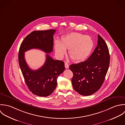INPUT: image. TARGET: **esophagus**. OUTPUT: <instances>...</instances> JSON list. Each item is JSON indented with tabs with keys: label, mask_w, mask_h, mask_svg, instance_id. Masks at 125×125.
<instances>
[{
	"label": "esophagus",
	"mask_w": 125,
	"mask_h": 125,
	"mask_svg": "<svg viewBox=\"0 0 125 125\" xmlns=\"http://www.w3.org/2000/svg\"><path fill=\"white\" fill-rule=\"evenodd\" d=\"M65 67L66 69H68L69 68V64L68 63H65Z\"/></svg>",
	"instance_id": "esophagus-1"
}]
</instances>
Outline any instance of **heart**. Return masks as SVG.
Segmentation results:
<instances>
[{
  "label": "heart",
  "mask_w": 125,
  "mask_h": 125,
  "mask_svg": "<svg viewBox=\"0 0 125 125\" xmlns=\"http://www.w3.org/2000/svg\"><path fill=\"white\" fill-rule=\"evenodd\" d=\"M94 47V42L90 37L79 33H72L63 36L61 43L55 42V51L59 57H63L69 50L70 58L76 62L85 60L89 56Z\"/></svg>",
  "instance_id": "heart-1"
}]
</instances>
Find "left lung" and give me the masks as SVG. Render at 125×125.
Wrapping results in <instances>:
<instances>
[{"label": "left lung", "instance_id": "left-lung-1", "mask_svg": "<svg viewBox=\"0 0 125 125\" xmlns=\"http://www.w3.org/2000/svg\"><path fill=\"white\" fill-rule=\"evenodd\" d=\"M110 60L108 46L98 35V45L90 57L69 67L73 74L72 82L75 91L81 95L89 96L99 90L104 81Z\"/></svg>", "mask_w": 125, "mask_h": 125}]
</instances>
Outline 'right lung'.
I'll use <instances>...</instances> for the list:
<instances>
[{
    "label": "right lung",
    "instance_id": "1",
    "mask_svg": "<svg viewBox=\"0 0 125 125\" xmlns=\"http://www.w3.org/2000/svg\"><path fill=\"white\" fill-rule=\"evenodd\" d=\"M55 31H33L25 37L19 48V64L25 83L33 94L40 97H47L53 92L58 76L65 70L63 61L54 60L49 54L53 50V35ZM32 49H38L48 53L45 64L34 71L29 68L24 58V52Z\"/></svg>",
    "mask_w": 125,
    "mask_h": 125
}]
</instances>
